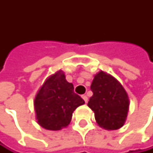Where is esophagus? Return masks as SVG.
<instances>
[{
	"mask_svg": "<svg viewBox=\"0 0 153 153\" xmlns=\"http://www.w3.org/2000/svg\"><path fill=\"white\" fill-rule=\"evenodd\" d=\"M82 99L84 100V102H85V103H87V102H88V97H87L86 95H82Z\"/></svg>",
	"mask_w": 153,
	"mask_h": 153,
	"instance_id": "esophagus-1",
	"label": "esophagus"
}]
</instances>
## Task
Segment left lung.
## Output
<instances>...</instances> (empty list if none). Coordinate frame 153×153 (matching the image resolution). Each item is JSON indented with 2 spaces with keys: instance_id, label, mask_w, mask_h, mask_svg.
I'll list each match as a JSON object with an SVG mask.
<instances>
[{
  "instance_id": "1",
  "label": "left lung",
  "mask_w": 153,
  "mask_h": 153,
  "mask_svg": "<svg viewBox=\"0 0 153 153\" xmlns=\"http://www.w3.org/2000/svg\"><path fill=\"white\" fill-rule=\"evenodd\" d=\"M93 96L88 102L97 124L107 130L118 129L125 124L129 99L121 83L104 71L94 75L91 84Z\"/></svg>"
}]
</instances>
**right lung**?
<instances>
[{
    "mask_svg": "<svg viewBox=\"0 0 153 153\" xmlns=\"http://www.w3.org/2000/svg\"><path fill=\"white\" fill-rule=\"evenodd\" d=\"M73 90V84L67 82L60 70L46 80L34 101L36 118L41 127L59 130L70 124L73 111L84 104Z\"/></svg>",
    "mask_w": 153,
    "mask_h": 153,
    "instance_id": "right-lung-1",
    "label": "right lung"
}]
</instances>
